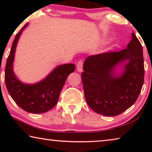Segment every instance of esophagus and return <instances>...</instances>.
<instances>
[{
    "label": "esophagus",
    "mask_w": 152,
    "mask_h": 152,
    "mask_svg": "<svg viewBox=\"0 0 152 152\" xmlns=\"http://www.w3.org/2000/svg\"><path fill=\"white\" fill-rule=\"evenodd\" d=\"M82 66H83V61H82V60L79 61L76 66L77 71L79 72H81L82 71Z\"/></svg>",
    "instance_id": "obj_1"
}]
</instances>
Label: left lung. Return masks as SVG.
<instances>
[{
  "mask_svg": "<svg viewBox=\"0 0 152 152\" xmlns=\"http://www.w3.org/2000/svg\"><path fill=\"white\" fill-rule=\"evenodd\" d=\"M122 71L117 73L118 66ZM82 73L84 96L98 114L116 116L137 101L144 82L143 49L132 33L127 48L116 52L90 56Z\"/></svg>",
  "mask_w": 152,
  "mask_h": 152,
  "instance_id": "left-lung-1",
  "label": "left lung"
}]
</instances>
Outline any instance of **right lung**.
<instances>
[{
    "label": "right lung",
    "instance_id": "add662e5",
    "mask_svg": "<svg viewBox=\"0 0 152 152\" xmlns=\"http://www.w3.org/2000/svg\"><path fill=\"white\" fill-rule=\"evenodd\" d=\"M25 24L15 36L5 67L4 81L7 88L14 101L25 111L43 113L57 104L61 89L69 74L74 72L75 65L63 64L56 67L45 78L35 84L23 83L13 72V62L17 45Z\"/></svg>",
    "mask_w": 152,
    "mask_h": 152
}]
</instances>
